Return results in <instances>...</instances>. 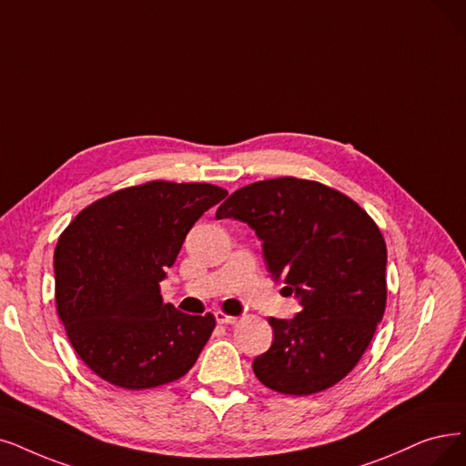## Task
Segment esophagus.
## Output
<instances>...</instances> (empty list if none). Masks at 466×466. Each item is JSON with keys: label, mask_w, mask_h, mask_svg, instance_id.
Here are the masks:
<instances>
[{"label": "esophagus", "mask_w": 466, "mask_h": 466, "mask_svg": "<svg viewBox=\"0 0 466 466\" xmlns=\"http://www.w3.org/2000/svg\"><path fill=\"white\" fill-rule=\"evenodd\" d=\"M214 315H216V321L219 325H235L237 323V318H233V315L223 313V311H216Z\"/></svg>", "instance_id": "esophagus-1"}]
</instances>
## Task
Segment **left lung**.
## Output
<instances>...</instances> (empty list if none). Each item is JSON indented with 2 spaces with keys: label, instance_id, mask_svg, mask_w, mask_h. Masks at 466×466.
Masks as SVG:
<instances>
[{
  "label": "left lung",
  "instance_id": "left-lung-1",
  "mask_svg": "<svg viewBox=\"0 0 466 466\" xmlns=\"http://www.w3.org/2000/svg\"><path fill=\"white\" fill-rule=\"evenodd\" d=\"M216 218L248 223L268 271L302 306L292 319L269 318L271 348L252 361L258 380L290 396L342 380L386 308V243L377 223L346 195L296 177L247 185Z\"/></svg>",
  "mask_w": 466,
  "mask_h": 466
}]
</instances>
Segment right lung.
I'll list each match as a JSON object with an SVG mask.
<instances>
[{
    "instance_id": "1",
    "label": "right lung",
    "mask_w": 466,
    "mask_h": 466,
    "mask_svg": "<svg viewBox=\"0 0 466 466\" xmlns=\"http://www.w3.org/2000/svg\"><path fill=\"white\" fill-rule=\"evenodd\" d=\"M226 197L210 183L148 181L93 202L63 231L53 258L57 313L97 377L143 390L195 365L214 315L164 304L160 281L195 221Z\"/></svg>"
}]
</instances>
